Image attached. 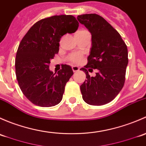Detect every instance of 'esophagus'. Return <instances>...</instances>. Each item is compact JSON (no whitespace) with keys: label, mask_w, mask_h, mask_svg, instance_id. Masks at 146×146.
<instances>
[{"label":"esophagus","mask_w":146,"mask_h":146,"mask_svg":"<svg viewBox=\"0 0 146 146\" xmlns=\"http://www.w3.org/2000/svg\"><path fill=\"white\" fill-rule=\"evenodd\" d=\"M72 69L74 72H78L79 70V67L78 66H72Z\"/></svg>","instance_id":"obj_1"}]
</instances>
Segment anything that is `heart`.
<instances>
[{
  "label": "heart",
  "mask_w": 146,
  "mask_h": 146,
  "mask_svg": "<svg viewBox=\"0 0 146 146\" xmlns=\"http://www.w3.org/2000/svg\"><path fill=\"white\" fill-rule=\"evenodd\" d=\"M85 34H90L89 32L86 30H79L76 32V35H85ZM69 60L70 61L72 62L77 63L79 62L81 60H82V55H79V54H72V55H70L69 57Z\"/></svg>",
  "instance_id": "b5f03b06"
}]
</instances>
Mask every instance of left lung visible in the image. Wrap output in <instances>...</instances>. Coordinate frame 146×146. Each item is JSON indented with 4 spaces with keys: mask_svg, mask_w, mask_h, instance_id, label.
<instances>
[{
    "mask_svg": "<svg viewBox=\"0 0 146 146\" xmlns=\"http://www.w3.org/2000/svg\"><path fill=\"white\" fill-rule=\"evenodd\" d=\"M77 19L91 34L92 47L88 63L80 70L86 76L80 89L83 100L92 106L112 101L124 86L128 64V50L121 36L101 16L85 14ZM97 69L95 77L88 72Z\"/></svg>",
    "mask_w": 146,
    "mask_h": 146,
    "instance_id": "8db88e82",
    "label": "left lung"
}]
</instances>
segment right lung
Wrapping results in <instances>:
<instances>
[{
    "label": "right lung",
    "mask_w": 146,
    "mask_h": 146,
    "mask_svg": "<svg viewBox=\"0 0 146 146\" xmlns=\"http://www.w3.org/2000/svg\"><path fill=\"white\" fill-rule=\"evenodd\" d=\"M78 27L72 15L52 16L34 24L21 40L16 54V76L21 91L34 104L52 107L62 100L72 69L64 64L55 74L49 64L59 51L61 37L74 33Z\"/></svg>",
    "instance_id": "add662e5"
}]
</instances>
